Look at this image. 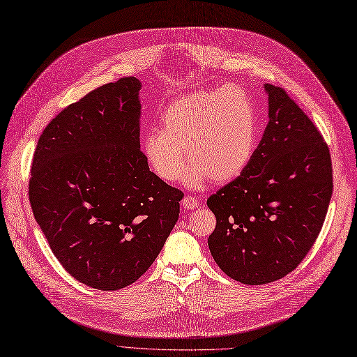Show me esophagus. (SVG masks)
Segmentation results:
<instances>
[{"label": "esophagus", "instance_id": "esophagus-1", "mask_svg": "<svg viewBox=\"0 0 357 357\" xmlns=\"http://www.w3.org/2000/svg\"><path fill=\"white\" fill-rule=\"evenodd\" d=\"M182 207H183L185 210H195V208L198 207V199L194 198V197H191V195H186V197H183V199H182Z\"/></svg>", "mask_w": 357, "mask_h": 357}]
</instances>
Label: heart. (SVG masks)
Returning <instances> with one entry per match:
<instances>
[{"mask_svg":"<svg viewBox=\"0 0 357 357\" xmlns=\"http://www.w3.org/2000/svg\"><path fill=\"white\" fill-rule=\"evenodd\" d=\"M255 109L238 88L194 91L169 105L160 116V130L142 137V152L163 181H176L186 159L185 186L199 190L210 179L230 182L249 165L256 147ZM187 158H184V152Z\"/></svg>","mask_w":357,"mask_h":357,"instance_id":"obj_1","label":"heart"}]
</instances>
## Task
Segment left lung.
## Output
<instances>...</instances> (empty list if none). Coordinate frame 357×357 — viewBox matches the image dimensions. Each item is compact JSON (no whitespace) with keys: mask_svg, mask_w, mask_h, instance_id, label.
Segmentation results:
<instances>
[{"mask_svg":"<svg viewBox=\"0 0 357 357\" xmlns=\"http://www.w3.org/2000/svg\"><path fill=\"white\" fill-rule=\"evenodd\" d=\"M268 117L257 149L207 201L217 224L211 256L237 282L264 285L292 272L320 234L333 194L328 147L282 88L264 85Z\"/></svg>","mask_w":357,"mask_h":357,"instance_id":"obj_1","label":"left lung"}]
</instances>
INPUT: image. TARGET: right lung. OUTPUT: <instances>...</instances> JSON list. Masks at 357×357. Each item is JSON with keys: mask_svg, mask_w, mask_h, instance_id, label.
I'll list each match as a JSON object with an SVG mask.
<instances>
[{"mask_svg": "<svg viewBox=\"0 0 357 357\" xmlns=\"http://www.w3.org/2000/svg\"><path fill=\"white\" fill-rule=\"evenodd\" d=\"M137 78L89 92L37 142L29 197L61 265L101 291L131 285L160 253L183 194L149 169L140 150Z\"/></svg>", "mask_w": 357, "mask_h": 357, "instance_id": "obj_1", "label": "right lung"}]
</instances>
